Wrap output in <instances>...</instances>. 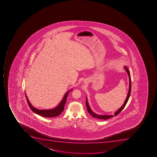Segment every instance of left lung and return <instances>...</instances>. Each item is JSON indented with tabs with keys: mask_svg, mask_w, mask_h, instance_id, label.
<instances>
[{
	"mask_svg": "<svg viewBox=\"0 0 157 157\" xmlns=\"http://www.w3.org/2000/svg\"><path fill=\"white\" fill-rule=\"evenodd\" d=\"M125 70H126V72H127L128 75V78H129V89H128V93L127 97L126 98V100H125V102L124 103L122 106H121L120 109H118V110L114 113V115L116 116L118 115L119 113L121 112L122 110L124 108H125V105H126V104L127 103L128 101V99L130 97V94H131V75H130V71L128 70V69L127 68L126 66H124ZM86 105L88 113H89L90 115H91L92 117L94 118H96L100 119H104V120H106L112 117L113 116V115H99V114H97L96 113H94L92 110H91V109L90 108V106H89L88 102L87 99L86 98Z\"/></svg>",
	"mask_w": 157,
	"mask_h": 157,
	"instance_id": "8db88e82",
	"label": "left lung"
}]
</instances>
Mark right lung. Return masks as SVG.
Returning a JSON list of instances; mask_svg holds the SVG:
<instances>
[{
  "mask_svg": "<svg viewBox=\"0 0 157 157\" xmlns=\"http://www.w3.org/2000/svg\"><path fill=\"white\" fill-rule=\"evenodd\" d=\"M71 90H69V91H68L66 93L62 101L60 102L59 105H57L56 108L51 109H46V110L45 109H44V110L39 109L35 108L34 107H33V106H32V105L30 104V102L29 101V99L27 98L26 94H25V97H26L28 105H29V108H30L32 111H33L34 113L40 115V116L44 117H56V116L59 115L64 110V107L65 104H66V102L67 96H68L69 93Z\"/></svg>",
  "mask_w": 157,
  "mask_h": 157,
  "instance_id": "add662e5",
  "label": "right lung"
}]
</instances>
